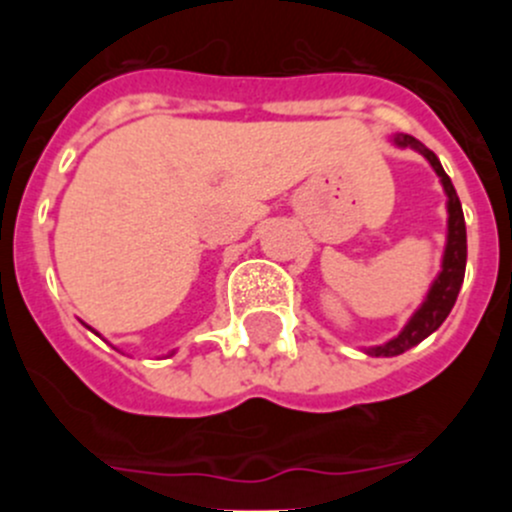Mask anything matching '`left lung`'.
I'll use <instances>...</instances> for the list:
<instances>
[{
    "label": "left lung",
    "mask_w": 512,
    "mask_h": 512,
    "mask_svg": "<svg viewBox=\"0 0 512 512\" xmlns=\"http://www.w3.org/2000/svg\"><path fill=\"white\" fill-rule=\"evenodd\" d=\"M394 143L399 148H414V151L421 153L423 158L431 163V168L436 170V175L441 178L443 190L448 195V235H446V250H443V260H441V272L433 280L431 289H428L426 299L421 302V307L416 309L414 317L406 322V327L396 334L394 339H389L386 344H379V347L366 349V354L371 356H399L404 354L406 349L416 347L421 344L423 339L431 337L446 317L451 314L453 304H456L458 292H461L463 277H466V257H468V247H466V220H463V208L461 200H458L456 188H453L451 178L443 170L441 160L436 158V153L428 151L423 143H418L414 136H394Z\"/></svg>",
    "instance_id": "1"
}]
</instances>
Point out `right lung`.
<instances>
[{"instance_id":"obj_1","label":"right lung","mask_w":512,"mask_h":512,"mask_svg":"<svg viewBox=\"0 0 512 512\" xmlns=\"http://www.w3.org/2000/svg\"><path fill=\"white\" fill-rule=\"evenodd\" d=\"M96 334H98V332H96Z\"/></svg>"}]
</instances>
